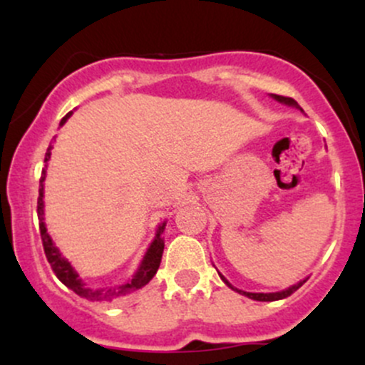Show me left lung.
<instances>
[{
  "label": "left lung",
  "mask_w": 365,
  "mask_h": 365,
  "mask_svg": "<svg viewBox=\"0 0 365 365\" xmlns=\"http://www.w3.org/2000/svg\"><path fill=\"white\" fill-rule=\"evenodd\" d=\"M273 98L276 99V101H279V103H284V104H288V106H297V108H299L300 111H302V108H300L299 104H297L295 99H292V98H287V96H278V94H273ZM220 276H221V274H220ZM221 279H223V282H225L226 284H228L230 288H233L232 284H230L228 282H226V279L223 278V276H221ZM304 283H305V279H304V282H300V283L293 284V287L288 288V290H283V292H276V293H250V292H242V290H237V288H233V290H237L238 293H242V295L249 297V299H252V300H259V302H273V300H282V299H287V297H290L292 293L299 290V288L302 287Z\"/></svg>",
  "instance_id": "8db88e82"
}]
</instances>
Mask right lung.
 Listing matches in <instances>:
<instances>
[{
	"label": "right lung",
	"mask_w": 365,
	"mask_h": 365,
	"mask_svg": "<svg viewBox=\"0 0 365 365\" xmlns=\"http://www.w3.org/2000/svg\"><path fill=\"white\" fill-rule=\"evenodd\" d=\"M68 118V115L65 116V118L61 120V125L65 123V120ZM51 148L53 145L49 144L48 150H46V158H44V163L49 161V158H51ZM44 175H46V166L43 170V175H41V180H39V199H37V215H39V232H41V240H43V247H44V254H46V259H48V262L51 264V269L53 273L58 276V279L65 284V287L72 288V290L77 293V295H82V297H87V299H92V300H103V299H116V297H123V295H128V293L139 290V288L145 287L150 279L154 278V274L158 273L159 269V264H161V257H163V250H165V242H163L161 238V233L163 230H165V223L159 226L158 233H156V238H154V242L150 244L148 254H145L144 261H142L139 271H137V274L133 276L132 282L121 284L118 288H110V290H91V288H87L86 284L82 283V279L78 278V274L75 273L73 267L70 266V262L66 261V259L61 257V254L58 252L56 247L53 245L51 238H49L48 232H46V226H44V209H43V192H44Z\"/></svg>",
	"instance_id": "obj_1"
}]
</instances>
